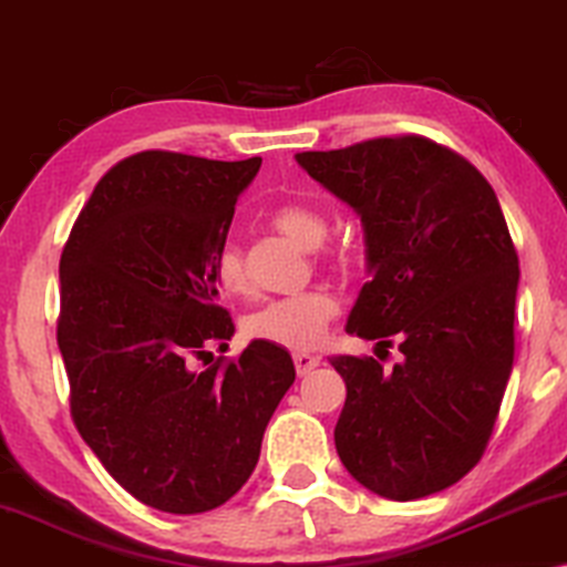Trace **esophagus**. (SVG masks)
<instances>
[{
  "label": "esophagus",
  "mask_w": 567,
  "mask_h": 567,
  "mask_svg": "<svg viewBox=\"0 0 567 567\" xmlns=\"http://www.w3.org/2000/svg\"><path fill=\"white\" fill-rule=\"evenodd\" d=\"M320 367V355L312 353H293V369H297L299 377H307L309 371H315Z\"/></svg>",
  "instance_id": "34e87169"
}]
</instances>
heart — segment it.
<instances>
[{"mask_svg":"<svg viewBox=\"0 0 567 567\" xmlns=\"http://www.w3.org/2000/svg\"><path fill=\"white\" fill-rule=\"evenodd\" d=\"M270 221L278 231H284L286 237H291L293 243L307 247V250L320 247L324 243V235H328L324 216L309 206H281L276 208ZM212 270L216 284L227 293L243 297V293L250 291L245 252L231 239L214 252ZM336 315L338 301L330 291L309 289L260 305L245 320V330L255 340H266V343L289 348V351H307V348H315L324 338V330H328Z\"/></svg>","mask_w":567,"mask_h":567,"instance_id":"b5f03b06","label":"heart"}]
</instances>
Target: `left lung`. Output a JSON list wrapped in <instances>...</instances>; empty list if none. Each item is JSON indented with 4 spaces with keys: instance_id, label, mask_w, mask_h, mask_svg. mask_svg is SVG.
I'll return each mask as SVG.
<instances>
[{
    "instance_id": "8db88e82",
    "label": "left lung",
    "mask_w": 567,
    "mask_h": 567,
    "mask_svg": "<svg viewBox=\"0 0 567 567\" xmlns=\"http://www.w3.org/2000/svg\"><path fill=\"white\" fill-rule=\"evenodd\" d=\"M297 162L361 216L371 281L346 330L398 340L392 369L332 355L346 382L336 449L371 493L415 501L483 456L514 367L518 255L491 183L423 136H384Z\"/></svg>"
}]
</instances>
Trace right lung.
Listing matches in <instances>:
<instances>
[{
    "label": "right lung",
    "mask_w": 567,
    "mask_h": 567,
    "mask_svg": "<svg viewBox=\"0 0 567 567\" xmlns=\"http://www.w3.org/2000/svg\"><path fill=\"white\" fill-rule=\"evenodd\" d=\"M260 162L131 154L100 177L61 252L74 425L115 483L165 514H204L247 483L297 377L266 340L196 367L235 336L212 260Z\"/></svg>",
    "instance_id": "1"
}]
</instances>
